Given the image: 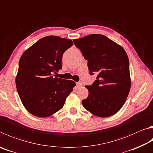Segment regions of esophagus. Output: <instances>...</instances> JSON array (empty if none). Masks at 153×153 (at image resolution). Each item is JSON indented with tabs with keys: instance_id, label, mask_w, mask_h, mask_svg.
Segmentation results:
<instances>
[{
	"instance_id": "1",
	"label": "esophagus",
	"mask_w": 153,
	"mask_h": 153,
	"mask_svg": "<svg viewBox=\"0 0 153 153\" xmlns=\"http://www.w3.org/2000/svg\"><path fill=\"white\" fill-rule=\"evenodd\" d=\"M76 86H77V88H81L82 86H83L82 83H81V82L76 83Z\"/></svg>"
}]
</instances>
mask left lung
Listing matches in <instances>:
<instances>
[{
  "label": "left lung",
  "mask_w": 153,
  "mask_h": 153,
  "mask_svg": "<svg viewBox=\"0 0 153 153\" xmlns=\"http://www.w3.org/2000/svg\"><path fill=\"white\" fill-rule=\"evenodd\" d=\"M88 61L90 74H98L91 85H85L88 97L84 107L92 114L106 118L117 113L128 96L131 79L129 60L123 47L103 35L91 34L74 39Z\"/></svg>",
  "instance_id": "8db88e82"
}]
</instances>
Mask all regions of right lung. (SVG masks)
<instances>
[{"label":"right lung","mask_w":153,"mask_h":153,"mask_svg":"<svg viewBox=\"0 0 153 153\" xmlns=\"http://www.w3.org/2000/svg\"><path fill=\"white\" fill-rule=\"evenodd\" d=\"M73 45L71 39L47 36L21 55L15 82L25 109L39 118L49 117L62 109L76 83L54 77L62 68L63 53Z\"/></svg>","instance_id":"1"}]
</instances>
